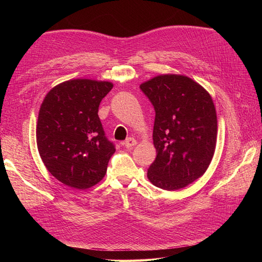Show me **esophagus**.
<instances>
[{
	"mask_svg": "<svg viewBox=\"0 0 262 262\" xmlns=\"http://www.w3.org/2000/svg\"><path fill=\"white\" fill-rule=\"evenodd\" d=\"M137 144H138L137 140L133 139V138L126 139V140L123 142V145H124L126 148H131V147H133V146H136Z\"/></svg>",
	"mask_w": 262,
	"mask_h": 262,
	"instance_id": "esophagus-1",
	"label": "esophagus"
}]
</instances>
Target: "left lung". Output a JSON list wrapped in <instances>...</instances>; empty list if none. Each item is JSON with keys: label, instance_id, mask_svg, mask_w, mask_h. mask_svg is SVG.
<instances>
[{"label": "left lung", "instance_id": "left-lung-1", "mask_svg": "<svg viewBox=\"0 0 262 262\" xmlns=\"http://www.w3.org/2000/svg\"><path fill=\"white\" fill-rule=\"evenodd\" d=\"M155 109L156 158L147 178L173 191L207 171L216 146L217 117L208 91L185 75L162 74L140 85Z\"/></svg>", "mask_w": 262, "mask_h": 262}]
</instances>
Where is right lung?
<instances>
[{
  "mask_svg": "<svg viewBox=\"0 0 262 262\" xmlns=\"http://www.w3.org/2000/svg\"><path fill=\"white\" fill-rule=\"evenodd\" d=\"M114 84L76 78L54 86L39 109L36 139L41 160L63 185L89 189L105 177L115 145L98 117L101 99Z\"/></svg>",
  "mask_w": 262,
  "mask_h": 262,
  "instance_id": "right-lung-1",
  "label": "right lung"
}]
</instances>
